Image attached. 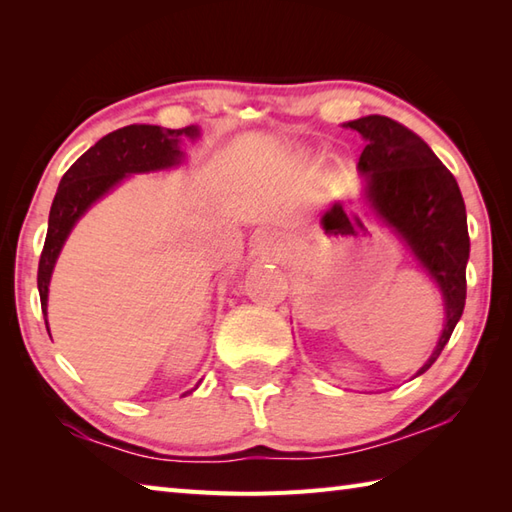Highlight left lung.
<instances>
[{"label": "left lung", "instance_id": "left-lung-1", "mask_svg": "<svg viewBox=\"0 0 512 512\" xmlns=\"http://www.w3.org/2000/svg\"><path fill=\"white\" fill-rule=\"evenodd\" d=\"M346 127L368 142L359 170L368 175L366 190L374 210L405 238L445 295V331L418 377L440 357L467 300L469 230L462 192L451 170L405 124L388 116H366Z\"/></svg>", "mask_w": 512, "mask_h": 512}]
</instances>
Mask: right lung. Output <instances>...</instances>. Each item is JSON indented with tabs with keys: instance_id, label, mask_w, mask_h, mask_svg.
Here are the masks:
<instances>
[{
	"instance_id": "obj_1",
	"label": "right lung",
	"mask_w": 512,
	"mask_h": 512,
	"mask_svg": "<svg viewBox=\"0 0 512 512\" xmlns=\"http://www.w3.org/2000/svg\"><path fill=\"white\" fill-rule=\"evenodd\" d=\"M197 135V127L162 129L153 124H129L105 135L70 166L52 201L48 234H45L39 258L37 285L43 313L48 309V285L56 256L85 210L116 186L124 175L179 164L181 138L195 140ZM45 328H48V320H45Z\"/></svg>"
}]
</instances>
